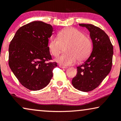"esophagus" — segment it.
I'll use <instances>...</instances> for the list:
<instances>
[{
  "label": "esophagus",
  "mask_w": 121,
  "mask_h": 121,
  "mask_svg": "<svg viewBox=\"0 0 121 121\" xmlns=\"http://www.w3.org/2000/svg\"><path fill=\"white\" fill-rule=\"evenodd\" d=\"M59 67L60 68H62V69H66V68L65 66H62L61 65H59Z\"/></svg>",
  "instance_id": "obj_1"
}]
</instances>
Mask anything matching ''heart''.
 <instances>
[{"label": "heart", "instance_id": "heart-1", "mask_svg": "<svg viewBox=\"0 0 121 121\" xmlns=\"http://www.w3.org/2000/svg\"><path fill=\"white\" fill-rule=\"evenodd\" d=\"M66 46V53L58 57L56 61L61 65L69 66L79 61H85L92 51L91 39L85 36L83 32L75 28H68L59 33V37H53L48 44V49L51 55L59 56Z\"/></svg>", "mask_w": 121, "mask_h": 121}]
</instances>
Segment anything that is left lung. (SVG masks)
Here are the masks:
<instances>
[{
  "label": "left lung",
  "instance_id": "8db88e82",
  "mask_svg": "<svg viewBox=\"0 0 121 121\" xmlns=\"http://www.w3.org/2000/svg\"><path fill=\"white\" fill-rule=\"evenodd\" d=\"M90 32L93 42L91 56L77 67V74L72 80L73 86L88 92L100 85L109 73L112 65L113 47L109 37L99 27L91 24H79Z\"/></svg>",
  "mask_w": 121,
  "mask_h": 121
}]
</instances>
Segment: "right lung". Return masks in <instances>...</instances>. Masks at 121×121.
I'll use <instances>...</instances> for the list:
<instances>
[{"label": "right lung", "mask_w": 121, "mask_h": 121, "mask_svg": "<svg viewBox=\"0 0 121 121\" xmlns=\"http://www.w3.org/2000/svg\"><path fill=\"white\" fill-rule=\"evenodd\" d=\"M54 31L51 25L34 21L17 30L9 46V65L23 86L39 91L49 84L56 62L52 60L48 39Z\"/></svg>", "instance_id": "1"}]
</instances>
